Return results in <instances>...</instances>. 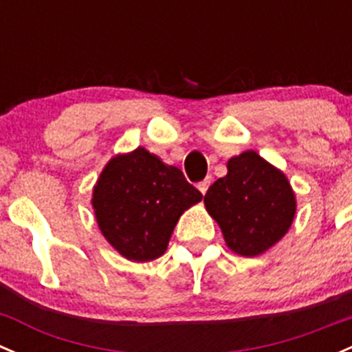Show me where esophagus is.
I'll use <instances>...</instances> for the list:
<instances>
[{"mask_svg":"<svg viewBox=\"0 0 352 352\" xmlns=\"http://www.w3.org/2000/svg\"><path fill=\"white\" fill-rule=\"evenodd\" d=\"M210 183H212V176H207L204 181H200V183H198V190L205 195L207 193L208 186H210Z\"/></svg>","mask_w":352,"mask_h":352,"instance_id":"1","label":"esophagus"}]
</instances>
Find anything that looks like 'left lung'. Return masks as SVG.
Listing matches in <instances>:
<instances>
[{"instance_id":"left-lung-1","label":"left lung","mask_w":352,"mask_h":352,"mask_svg":"<svg viewBox=\"0 0 352 352\" xmlns=\"http://www.w3.org/2000/svg\"><path fill=\"white\" fill-rule=\"evenodd\" d=\"M204 201L229 248L243 256L276 245L296 214L289 181L253 151L229 159L228 175L208 188Z\"/></svg>"}]
</instances>
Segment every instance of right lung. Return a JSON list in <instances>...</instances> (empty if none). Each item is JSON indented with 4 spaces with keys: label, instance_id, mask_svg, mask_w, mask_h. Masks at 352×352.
<instances>
[{
    "label": "right lung",
    "instance_id": "add662e5",
    "mask_svg": "<svg viewBox=\"0 0 352 352\" xmlns=\"http://www.w3.org/2000/svg\"><path fill=\"white\" fill-rule=\"evenodd\" d=\"M201 197L181 169L138 147L111 159L92 205L104 238L124 258L151 262L166 252L179 215Z\"/></svg>",
    "mask_w": 352,
    "mask_h": 352
}]
</instances>
